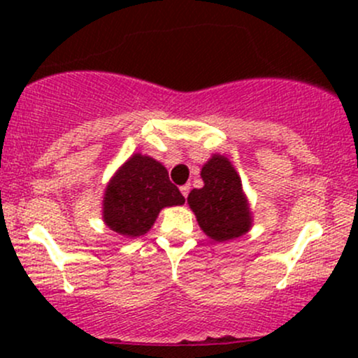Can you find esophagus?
Masks as SVG:
<instances>
[{"label":"esophagus","mask_w":358,"mask_h":358,"mask_svg":"<svg viewBox=\"0 0 358 358\" xmlns=\"http://www.w3.org/2000/svg\"><path fill=\"white\" fill-rule=\"evenodd\" d=\"M180 192H182V195L187 199L188 193H190V185H183V187H180Z\"/></svg>","instance_id":"1"}]
</instances>
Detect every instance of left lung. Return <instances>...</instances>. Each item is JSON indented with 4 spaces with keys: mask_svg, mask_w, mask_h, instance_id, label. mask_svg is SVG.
Instances as JSON below:
<instances>
[{
    "mask_svg": "<svg viewBox=\"0 0 358 358\" xmlns=\"http://www.w3.org/2000/svg\"><path fill=\"white\" fill-rule=\"evenodd\" d=\"M202 188H193L188 205L200 229L217 242L241 237L252 227L241 176L225 156L213 155L202 168Z\"/></svg>",
    "mask_w": 358,
    "mask_h": 358,
    "instance_id": "left-lung-1",
    "label": "left lung"
}]
</instances>
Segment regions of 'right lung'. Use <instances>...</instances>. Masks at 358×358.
<instances>
[{"instance_id": "add662e5", "label": "right lung", "mask_w": 358, "mask_h": 358, "mask_svg": "<svg viewBox=\"0 0 358 358\" xmlns=\"http://www.w3.org/2000/svg\"><path fill=\"white\" fill-rule=\"evenodd\" d=\"M185 196L156 159L136 153L109 180L102 200V219L124 237L145 236L162 208L183 205Z\"/></svg>"}]
</instances>
